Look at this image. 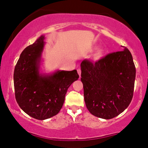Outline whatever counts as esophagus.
<instances>
[{"instance_id":"1","label":"esophagus","mask_w":148,"mask_h":148,"mask_svg":"<svg viewBox=\"0 0 148 148\" xmlns=\"http://www.w3.org/2000/svg\"><path fill=\"white\" fill-rule=\"evenodd\" d=\"M77 73H78V74H79V77H81V73H82V71H81L80 69H77Z\"/></svg>"}]
</instances>
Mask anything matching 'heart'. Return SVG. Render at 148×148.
<instances>
[{
    "mask_svg": "<svg viewBox=\"0 0 148 148\" xmlns=\"http://www.w3.org/2000/svg\"><path fill=\"white\" fill-rule=\"evenodd\" d=\"M98 50V46H95V47L93 48V49H92L93 51H96V50ZM102 52H101V51H98V52L96 53V57H97V58L100 57V56H102Z\"/></svg>",
    "mask_w": 148,
    "mask_h": 148,
    "instance_id": "obj_1",
    "label": "heart"
}]
</instances>
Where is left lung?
Here are the masks:
<instances>
[{
  "mask_svg": "<svg viewBox=\"0 0 148 148\" xmlns=\"http://www.w3.org/2000/svg\"><path fill=\"white\" fill-rule=\"evenodd\" d=\"M84 100L91 114L110 119L122 113L131 102L136 70L126 47L96 62L81 63Z\"/></svg>",
  "mask_w": 148,
  "mask_h": 148,
  "instance_id": "left-lung-1",
  "label": "left lung"
}]
</instances>
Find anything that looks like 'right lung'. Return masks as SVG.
Returning a JSON list of instances; mask_svg holds the SVG:
<instances>
[{
    "mask_svg": "<svg viewBox=\"0 0 148 148\" xmlns=\"http://www.w3.org/2000/svg\"><path fill=\"white\" fill-rule=\"evenodd\" d=\"M44 40L42 35L23 50L13 75L17 104L26 114L38 120L51 118L59 112L68 88L79 78L76 70L40 71Z\"/></svg>",
    "mask_w": 148,
    "mask_h": 148,
    "instance_id": "1",
    "label": "right lung"
}]
</instances>
